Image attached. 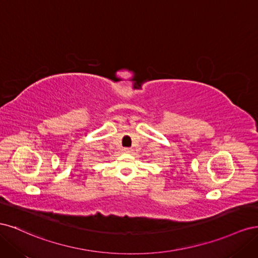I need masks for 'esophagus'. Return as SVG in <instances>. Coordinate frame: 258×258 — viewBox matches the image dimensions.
<instances>
[{"instance_id": "obj_1", "label": "esophagus", "mask_w": 258, "mask_h": 258, "mask_svg": "<svg viewBox=\"0 0 258 258\" xmlns=\"http://www.w3.org/2000/svg\"><path fill=\"white\" fill-rule=\"evenodd\" d=\"M122 152H123V153H127V154H129V153H131V152H132V150H131V148L124 147V148H122Z\"/></svg>"}]
</instances>
